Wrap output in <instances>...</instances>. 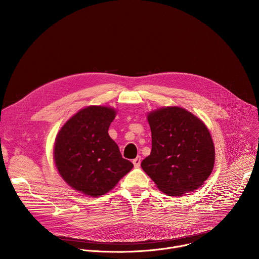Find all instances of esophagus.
I'll return each instance as SVG.
<instances>
[{
  "label": "esophagus",
  "instance_id": "esophagus-1",
  "mask_svg": "<svg viewBox=\"0 0 259 259\" xmlns=\"http://www.w3.org/2000/svg\"><path fill=\"white\" fill-rule=\"evenodd\" d=\"M140 162H141V157H136L134 160H133V165L135 168H138L140 166Z\"/></svg>",
  "mask_w": 259,
  "mask_h": 259
}]
</instances>
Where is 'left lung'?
<instances>
[{
	"mask_svg": "<svg viewBox=\"0 0 259 259\" xmlns=\"http://www.w3.org/2000/svg\"><path fill=\"white\" fill-rule=\"evenodd\" d=\"M152 152L141 162L143 171L168 196L199 189L210 176L215 149L206 125L178 106L162 107L147 116Z\"/></svg>",
	"mask_w": 259,
	"mask_h": 259,
	"instance_id": "obj_1",
	"label": "left lung"
}]
</instances>
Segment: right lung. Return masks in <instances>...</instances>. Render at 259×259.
<instances>
[{
	"mask_svg": "<svg viewBox=\"0 0 259 259\" xmlns=\"http://www.w3.org/2000/svg\"><path fill=\"white\" fill-rule=\"evenodd\" d=\"M115 117L112 107L91 105L79 110L58 132L54 162L73 190L90 197L102 196L133 168L108 135Z\"/></svg>",
	"mask_w": 259,
	"mask_h": 259,
	"instance_id": "right-lung-1",
	"label": "right lung"
}]
</instances>
